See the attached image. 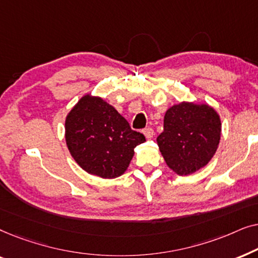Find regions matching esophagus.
<instances>
[{
	"label": "esophagus",
	"mask_w": 258,
	"mask_h": 258,
	"mask_svg": "<svg viewBox=\"0 0 258 258\" xmlns=\"http://www.w3.org/2000/svg\"><path fill=\"white\" fill-rule=\"evenodd\" d=\"M143 135L146 136V139H148V140L153 139V136H154L153 128H150V126H147L146 129H143Z\"/></svg>",
	"instance_id": "esophagus-1"
}]
</instances>
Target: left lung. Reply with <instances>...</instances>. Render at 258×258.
<instances>
[{"instance_id": "8db88e82", "label": "left lung", "mask_w": 258, "mask_h": 258, "mask_svg": "<svg viewBox=\"0 0 258 258\" xmlns=\"http://www.w3.org/2000/svg\"><path fill=\"white\" fill-rule=\"evenodd\" d=\"M221 133L220 115L211 105L183 101L165 111L157 144L168 167L175 174L186 176L209 163Z\"/></svg>"}]
</instances>
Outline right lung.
<instances>
[{"label": "right lung", "mask_w": 258, "mask_h": 258, "mask_svg": "<svg viewBox=\"0 0 258 258\" xmlns=\"http://www.w3.org/2000/svg\"><path fill=\"white\" fill-rule=\"evenodd\" d=\"M66 143L72 157L88 174L110 179L123 175L146 142L116 109L100 96L86 94L68 112Z\"/></svg>", "instance_id": "obj_1"}]
</instances>
